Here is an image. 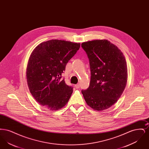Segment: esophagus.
<instances>
[{"label": "esophagus", "mask_w": 149, "mask_h": 149, "mask_svg": "<svg viewBox=\"0 0 149 149\" xmlns=\"http://www.w3.org/2000/svg\"><path fill=\"white\" fill-rule=\"evenodd\" d=\"M75 88H76V89H79V88H80V85H79V84H78L75 85Z\"/></svg>", "instance_id": "34e87169"}]
</instances>
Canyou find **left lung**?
<instances>
[{
	"instance_id": "8db88e82",
	"label": "left lung",
	"mask_w": 149,
	"mask_h": 149,
	"mask_svg": "<svg viewBox=\"0 0 149 149\" xmlns=\"http://www.w3.org/2000/svg\"><path fill=\"white\" fill-rule=\"evenodd\" d=\"M89 60L91 72L89 88L82 90L87 104L101 111L120 99L127 81V67L123 53L107 40L81 43Z\"/></svg>"
}]
</instances>
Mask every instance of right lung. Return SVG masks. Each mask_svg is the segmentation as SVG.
<instances>
[{
	"label": "right lung",
	"mask_w": 149,
	"mask_h": 149,
	"mask_svg": "<svg viewBox=\"0 0 149 149\" xmlns=\"http://www.w3.org/2000/svg\"><path fill=\"white\" fill-rule=\"evenodd\" d=\"M80 43L52 40L39 44L31 53L26 70L29 91L41 105L52 111L65 106L73 92L62 74Z\"/></svg>",
	"instance_id": "add662e5"
}]
</instances>
